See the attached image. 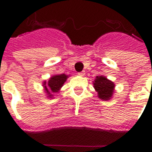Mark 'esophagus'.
I'll list each match as a JSON object with an SVG mask.
<instances>
[{"instance_id": "esophagus-1", "label": "esophagus", "mask_w": 152, "mask_h": 152, "mask_svg": "<svg viewBox=\"0 0 152 152\" xmlns=\"http://www.w3.org/2000/svg\"><path fill=\"white\" fill-rule=\"evenodd\" d=\"M85 72H78V75H79L80 76H85Z\"/></svg>"}]
</instances>
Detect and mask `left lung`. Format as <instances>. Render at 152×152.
<instances>
[{
    "mask_svg": "<svg viewBox=\"0 0 152 152\" xmlns=\"http://www.w3.org/2000/svg\"><path fill=\"white\" fill-rule=\"evenodd\" d=\"M93 84L99 99L102 101H108L112 99L115 93V84L113 81L104 76H97Z\"/></svg>",
    "mask_w": 152,
    "mask_h": 152,
    "instance_id": "left-lung-1",
    "label": "left lung"
}]
</instances>
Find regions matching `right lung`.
<instances>
[{"instance_id":"add662e5","label":"right lung","mask_w":152,"mask_h":152,"mask_svg":"<svg viewBox=\"0 0 152 152\" xmlns=\"http://www.w3.org/2000/svg\"><path fill=\"white\" fill-rule=\"evenodd\" d=\"M69 77L66 74H59V75H53L51 76L48 82L44 80L42 86L44 87L45 93L46 94L45 96L49 99H53V94L59 92L61 88L63 87L64 83L66 81V79Z\"/></svg>"}]
</instances>
